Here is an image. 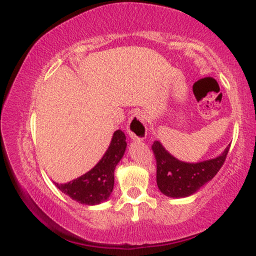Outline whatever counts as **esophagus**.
Instances as JSON below:
<instances>
[{
  "label": "esophagus",
  "mask_w": 256,
  "mask_h": 256,
  "mask_svg": "<svg viewBox=\"0 0 256 256\" xmlns=\"http://www.w3.org/2000/svg\"><path fill=\"white\" fill-rule=\"evenodd\" d=\"M127 132L132 141H142L146 135V124L143 115L140 112H136L129 118L127 124Z\"/></svg>",
  "instance_id": "34e87169"
}]
</instances>
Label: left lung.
I'll return each mask as SVG.
<instances>
[{"mask_svg":"<svg viewBox=\"0 0 256 256\" xmlns=\"http://www.w3.org/2000/svg\"><path fill=\"white\" fill-rule=\"evenodd\" d=\"M152 149L156 157V182L160 191L166 197L185 198L196 194L218 174L226 160L230 144L216 158L197 163L183 162L176 158L160 141L154 142Z\"/></svg>","mask_w":256,"mask_h":256,"instance_id":"8db88e82","label":"left lung"}]
</instances>
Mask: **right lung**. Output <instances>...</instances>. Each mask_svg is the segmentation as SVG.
<instances>
[{"instance_id": "add662e5", "label": "right lung", "mask_w": 256, "mask_h": 256, "mask_svg": "<svg viewBox=\"0 0 256 256\" xmlns=\"http://www.w3.org/2000/svg\"><path fill=\"white\" fill-rule=\"evenodd\" d=\"M127 142L120 129L114 132L110 144L96 166L68 183H54L62 194L84 205L106 202L114 188V171L124 155Z\"/></svg>"}]
</instances>
